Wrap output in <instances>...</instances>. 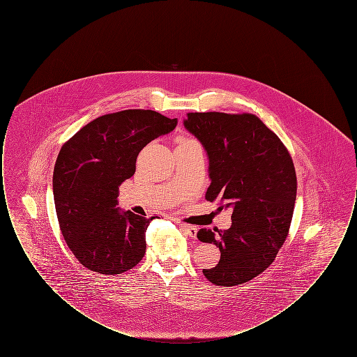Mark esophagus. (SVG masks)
<instances>
[{
  "mask_svg": "<svg viewBox=\"0 0 357 357\" xmlns=\"http://www.w3.org/2000/svg\"><path fill=\"white\" fill-rule=\"evenodd\" d=\"M181 230L188 236V237L195 238L197 237V231L198 229L195 226H191V225H185V223H181Z\"/></svg>",
  "mask_w": 357,
  "mask_h": 357,
  "instance_id": "1",
  "label": "esophagus"
}]
</instances>
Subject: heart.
Here are the masks:
<instances>
[{"label":"heart","mask_w":357,"mask_h":357,"mask_svg":"<svg viewBox=\"0 0 357 357\" xmlns=\"http://www.w3.org/2000/svg\"><path fill=\"white\" fill-rule=\"evenodd\" d=\"M192 142H195L194 139H188V137H181L179 140H178V146L179 144H187V143H192Z\"/></svg>","instance_id":"1"}]
</instances>
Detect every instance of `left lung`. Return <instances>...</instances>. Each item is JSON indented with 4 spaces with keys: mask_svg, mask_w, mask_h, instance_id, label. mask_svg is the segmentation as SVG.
Listing matches in <instances>:
<instances>
[{
    "mask_svg": "<svg viewBox=\"0 0 357 357\" xmlns=\"http://www.w3.org/2000/svg\"><path fill=\"white\" fill-rule=\"evenodd\" d=\"M183 124L208 156L206 199L233 208L227 230L197 234L221 252L204 277L220 287L248 282L269 268L288 237L297 194L291 156L253 114L190 112Z\"/></svg>",
    "mask_w": 357,
    "mask_h": 357,
    "instance_id": "left-lung-1",
    "label": "left lung"
}]
</instances>
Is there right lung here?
<instances>
[{"instance_id": "1", "label": "right lung", "mask_w": 357, "mask_h": 357, "mask_svg": "<svg viewBox=\"0 0 357 357\" xmlns=\"http://www.w3.org/2000/svg\"><path fill=\"white\" fill-rule=\"evenodd\" d=\"M176 123L151 109H124L92 120L63 144L53 170L56 214L70 252L88 271L120 274L144 257L153 217L118 208L119 186L135 174L142 149Z\"/></svg>"}]
</instances>
